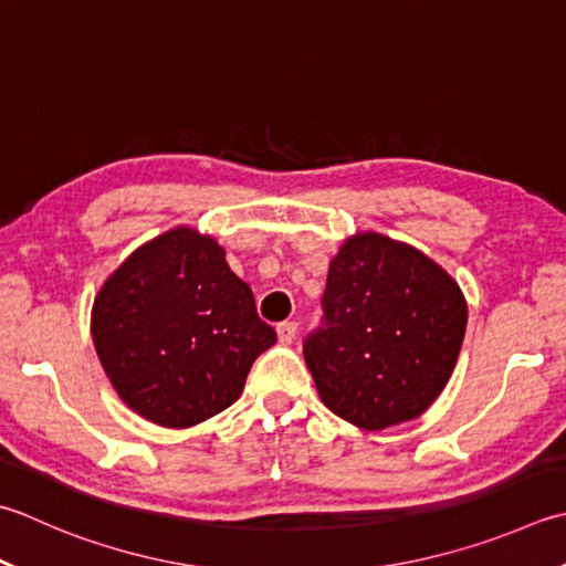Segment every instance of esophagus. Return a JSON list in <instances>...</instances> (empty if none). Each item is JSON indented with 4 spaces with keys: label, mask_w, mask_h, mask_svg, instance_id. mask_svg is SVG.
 I'll list each match as a JSON object with an SVG mask.
<instances>
[{
    "label": "esophagus",
    "mask_w": 566,
    "mask_h": 566,
    "mask_svg": "<svg viewBox=\"0 0 566 566\" xmlns=\"http://www.w3.org/2000/svg\"><path fill=\"white\" fill-rule=\"evenodd\" d=\"M276 336H280L282 346H290V343L296 338V324H294V321H284V324L276 326Z\"/></svg>",
    "instance_id": "esophagus-1"
}]
</instances>
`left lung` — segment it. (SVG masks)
<instances>
[{
  "label": "left lung",
  "mask_w": 566,
  "mask_h": 566,
  "mask_svg": "<svg viewBox=\"0 0 566 566\" xmlns=\"http://www.w3.org/2000/svg\"><path fill=\"white\" fill-rule=\"evenodd\" d=\"M321 324L304 358L321 400L360 429L424 412L467 334L459 284L427 254L378 232L350 238L328 268Z\"/></svg>",
  "instance_id": "obj_1"
}]
</instances>
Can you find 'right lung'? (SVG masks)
Listing matches in <instances>:
<instances>
[{
	"instance_id": "obj_1",
	"label": "right lung",
	"mask_w": 566,
	"mask_h": 566,
	"mask_svg": "<svg viewBox=\"0 0 566 566\" xmlns=\"http://www.w3.org/2000/svg\"><path fill=\"white\" fill-rule=\"evenodd\" d=\"M93 343L137 415L181 429L238 400L276 334L213 238L176 228L135 250L93 304Z\"/></svg>"
}]
</instances>
